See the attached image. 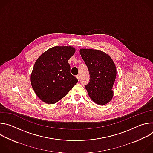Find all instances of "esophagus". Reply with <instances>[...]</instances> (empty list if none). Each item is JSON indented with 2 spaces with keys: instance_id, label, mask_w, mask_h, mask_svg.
I'll return each instance as SVG.
<instances>
[{
  "instance_id": "esophagus-1",
  "label": "esophagus",
  "mask_w": 153,
  "mask_h": 153,
  "mask_svg": "<svg viewBox=\"0 0 153 153\" xmlns=\"http://www.w3.org/2000/svg\"><path fill=\"white\" fill-rule=\"evenodd\" d=\"M76 77H77V79L79 80H80V74L77 75V76H76Z\"/></svg>"
}]
</instances>
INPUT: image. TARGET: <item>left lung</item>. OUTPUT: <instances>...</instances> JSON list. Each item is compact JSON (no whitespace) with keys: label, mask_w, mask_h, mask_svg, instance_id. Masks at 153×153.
Segmentation results:
<instances>
[{"label":"left lung","mask_w":153,"mask_h":153,"mask_svg":"<svg viewBox=\"0 0 153 153\" xmlns=\"http://www.w3.org/2000/svg\"><path fill=\"white\" fill-rule=\"evenodd\" d=\"M80 53L90 73L85 88L93 102L104 105L113 96V86L116 77V65L105 53L97 50L80 49Z\"/></svg>","instance_id":"8db88e82"}]
</instances>
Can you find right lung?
I'll use <instances>...</instances> for the list:
<instances>
[{
  "mask_svg": "<svg viewBox=\"0 0 153 153\" xmlns=\"http://www.w3.org/2000/svg\"><path fill=\"white\" fill-rule=\"evenodd\" d=\"M73 47H54L43 53L36 61L31 83L37 97L53 104L66 96L78 82L70 73L69 59L75 53Z\"/></svg>",
  "mask_w": 153,
  "mask_h": 153,
  "instance_id": "obj_1",
  "label": "right lung"
}]
</instances>
